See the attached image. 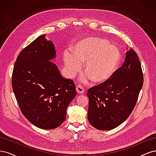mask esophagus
<instances>
[{"label": "esophagus", "mask_w": 156, "mask_h": 156, "mask_svg": "<svg viewBox=\"0 0 156 156\" xmlns=\"http://www.w3.org/2000/svg\"><path fill=\"white\" fill-rule=\"evenodd\" d=\"M76 91L78 94H82L84 90V88L81 85H77L76 87Z\"/></svg>", "instance_id": "1"}]
</instances>
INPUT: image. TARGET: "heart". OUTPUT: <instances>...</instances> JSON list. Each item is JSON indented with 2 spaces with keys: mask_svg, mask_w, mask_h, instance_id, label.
I'll return each instance as SVG.
<instances>
[{
  "mask_svg": "<svg viewBox=\"0 0 156 156\" xmlns=\"http://www.w3.org/2000/svg\"><path fill=\"white\" fill-rule=\"evenodd\" d=\"M120 52L116 47L96 37H89L75 44L71 51L65 52L64 62L71 76H73L84 64L83 77L95 83H101L109 79L115 73L120 62Z\"/></svg>",
  "mask_w": 156,
  "mask_h": 156,
  "instance_id": "heart-1",
  "label": "heart"
}]
</instances>
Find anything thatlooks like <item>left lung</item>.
I'll list each match as a JSON object with an SVG mask.
<instances>
[{"label": "left lung", "mask_w": 156, "mask_h": 156, "mask_svg": "<svg viewBox=\"0 0 156 156\" xmlns=\"http://www.w3.org/2000/svg\"><path fill=\"white\" fill-rule=\"evenodd\" d=\"M140 60L133 49L126 52L125 61L111 79L88 89V120L99 130H110L129 117L143 85Z\"/></svg>", "instance_id": "obj_1"}]
</instances>
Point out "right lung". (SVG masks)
<instances>
[{
  "instance_id": "add662e5",
  "label": "right lung",
  "mask_w": 156,
  "mask_h": 156,
  "mask_svg": "<svg viewBox=\"0 0 156 156\" xmlns=\"http://www.w3.org/2000/svg\"><path fill=\"white\" fill-rule=\"evenodd\" d=\"M55 58V45L41 35L20 52L12 73L13 91L22 113L44 129L63 123L77 94L73 81L64 78L51 62Z\"/></svg>"
}]
</instances>
